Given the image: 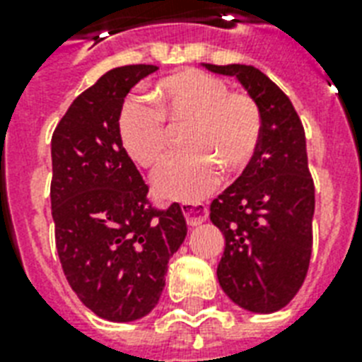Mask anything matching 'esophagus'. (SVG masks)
<instances>
[{"label": "esophagus", "mask_w": 362, "mask_h": 362, "mask_svg": "<svg viewBox=\"0 0 362 362\" xmlns=\"http://www.w3.org/2000/svg\"><path fill=\"white\" fill-rule=\"evenodd\" d=\"M182 212L186 216L189 227L201 226L209 218V206L204 203H182Z\"/></svg>", "instance_id": "34e87169"}]
</instances>
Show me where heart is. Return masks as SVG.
Masks as SVG:
<instances>
[{
    "mask_svg": "<svg viewBox=\"0 0 362 362\" xmlns=\"http://www.w3.org/2000/svg\"><path fill=\"white\" fill-rule=\"evenodd\" d=\"M153 107L131 99L118 122L120 141L136 165L156 169L169 153L170 131L186 127L184 148L192 152L170 159L153 178L165 199L199 201L218 187L220 163L244 169L255 156L263 116L246 92H229L226 81L187 69L167 76L152 93Z\"/></svg>",
    "mask_w": 362,
    "mask_h": 362,
    "instance_id": "b5f03b06",
    "label": "heart"
}]
</instances>
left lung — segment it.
Here are the masks:
<instances>
[{
	"instance_id": "1",
	"label": "left lung",
	"mask_w": 362,
	"mask_h": 362,
	"mask_svg": "<svg viewBox=\"0 0 362 362\" xmlns=\"http://www.w3.org/2000/svg\"><path fill=\"white\" fill-rule=\"evenodd\" d=\"M206 69L237 76L263 116L257 152L210 203V220L226 237L221 289L240 308L270 314L297 295L312 255L315 189L306 135L289 98L259 69L240 64H206Z\"/></svg>"
}]
</instances>
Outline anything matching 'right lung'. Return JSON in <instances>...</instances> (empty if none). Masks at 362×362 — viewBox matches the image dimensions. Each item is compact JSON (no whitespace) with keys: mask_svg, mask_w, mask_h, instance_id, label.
<instances>
[{"mask_svg":"<svg viewBox=\"0 0 362 362\" xmlns=\"http://www.w3.org/2000/svg\"><path fill=\"white\" fill-rule=\"evenodd\" d=\"M156 65L105 73L71 103L52 133L54 237L82 304L109 321L150 314L173 253L187 235L180 204L156 209L120 141L124 98Z\"/></svg>","mask_w":362,"mask_h":362,"instance_id":"add662e5","label":"right lung"}]
</instances>
